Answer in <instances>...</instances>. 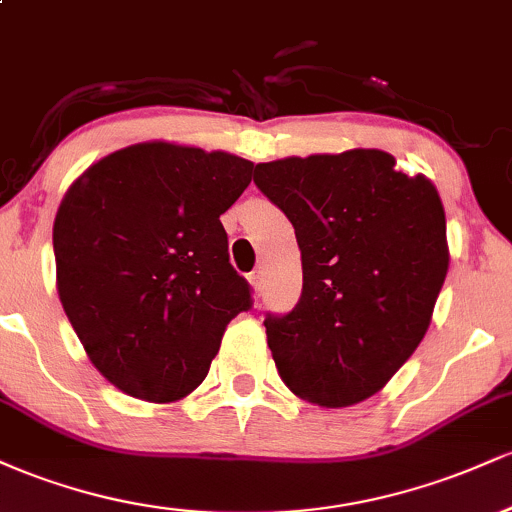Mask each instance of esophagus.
<instances>
[{"label":"esophagus","instance_id":"esophagus-1","mask_svg":"<svg viewBox=\"0 0 512 512\" xmlns=\"http://www.w3.org/2000/svg\"><path fill=\"white\" fill-rule=\"evenodd\" d=\"M262 281H264V267H257L255 272L250 274V284H252V289L260 291V289H262Z\"/></svg>","mask_w":512,"mask_h":512}]
</instances>
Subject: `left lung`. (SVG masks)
Masks as SVG:
<instances>
[{
	"label": "left lung",
	"instance_id": "obj_1",
	"mask_svg": "<svg viewBox=\"0 0 512 512\" xmlns=\"http://www.w3.org/2000/svg\"><path fill=\"white\" fill-rule=\"evenodd\" d=\"M255 185L289 216L303 264L301 301L264 320L281 380L322 409L373 397L421 344L448 274L436 185L380 149L257 163Z\"/></svg>",
	"mask_w": 512,
	"mask_h": 512
}]
</instances>
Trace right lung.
Instances as JSON below:
<instances>
[{"mask_svg": "<svg viewBox=\"0 0 512 512\" xmlns=\"http://www.w3.org/2000/svg\"><path fill=\"white\" fill-rule=\"evenodd\" d=\"M255 163L142 142L64 192L52 226L57 293L88 361L129 397L170 404L207 378L228 322L250 308L221 214Z\"/></svg>", "mask_w": 512, "mask_h": 512, "instance_id": "right-lung-1", "label": "right lung"}]
</instances>
